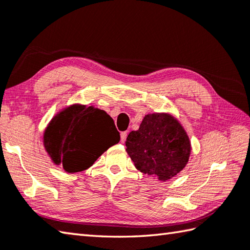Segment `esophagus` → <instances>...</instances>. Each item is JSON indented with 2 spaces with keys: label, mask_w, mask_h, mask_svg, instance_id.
<instances>
[{
  "label": "esophagus",
  "mask_w": 250,
  "mask_h": 250,
  "mask_svg": "<svg viewBox=\"0 0 250 250\" xmlns=\"http://www.w3.org/2000/svg\"><path fill=\"white\" fill-rule=\"evenodd\" d=\"M126 135H128V132L125 131V132H121L120 133V140H121V143H124L126 139Z\"/></svg>",
  "instance_id": "esophagus-1"
}]
</instances>
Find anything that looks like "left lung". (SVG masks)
<instances>
[{
	"label": "left lung",
	"instance_id": "1",
	"mask_svg": "<svg viewBox=\"0 0 250 250\" xmlns=\"http://www.w3.org/2000/svg\"><path fill=\"white\" fill-rule=\"evenodd\" d=\"M125 146L141 172L161 181L179 173L188 164L190 153L187 132L167 114L145 116L139 130L130 132Z\"/></svg>",
	"mask_w": 250,
	"mask_h": 250
}]
</instances>
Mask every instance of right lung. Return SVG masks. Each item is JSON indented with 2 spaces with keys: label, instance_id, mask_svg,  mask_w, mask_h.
<instances>
[{
  "label": "right lung",
  "instance_id": "obj_1",
  "mask_svg": "<svg viewBox=\"0 0 250 250\" xmlns=\"http://www.w3.org/2000/svg\"><path fill=\"white\" fill-rule=\"evenodd\" d=\"M120 141L114 120L104 110L73 105L53 118L44 132V146L54 163L67 172L90 168Z\"/></svg>",
  "mask_w": 250,
  "mask_h": 250
}]
</instances>
